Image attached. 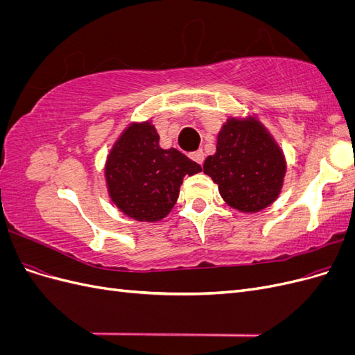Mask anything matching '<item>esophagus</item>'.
Returning <instances> with one entry per match:
<instances>
[{"label": "esophagus", "instance_id": "obj_1", "mask_svg": "<svg viewBox=\"0 0 355 355\" xmlns=\"http://www.w3.org/2000/svg\"><path fill=\"white\" fill-rule=\"evenodd\" d=\"M191 158L194 159L196 163H198V164H202V161H204V153H202L201 149H200V151L192 153V154H191Z\"/></svg>", "mask_w": 355, "mask_h": 355}]
</instances>
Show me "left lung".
Listing matches in <instances>:
<instances>
[{"label": "left lung", "mask_w": 355, "mask_h": 355, "mask_svg": "<svg viewBox=\"0 0 355 355\" xmlns=\"http://www.w3.org/2000/svg\"><path fill=\"white\" fill-rule=\"evenodd\" d=\"M202 171L218 185L230 207L257 213L280 196L287 163L259 118L230 116L218 135L216 153L204 161Z\"/></svg>", "instance_id": "left-lung-1"}]
</instances>
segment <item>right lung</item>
I'll return each mask as SVG.
<instances>
[{
    "instance_id": "add662e5",
    "label": "right lung",
    "mask_w": 355,
    "mask_h": 355,
    "mask_svg": "<svg viewBox=\"0 0 355 355\" xmlns=\"http://www.w3.org/2000/svg\"><path fill=\"white\" fill-rule=\"evenodd\" d=\"M198 171L201 166L176 148L159 146V135L151 120L128 124L105 161L111 201L139 222L164 219L178 201L184 178Z\"/></svg>"
}]
</instances>
